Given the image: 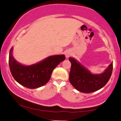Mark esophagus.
<instances>
[{
	"instance_id": "esophagus-1",
	"label": "esophagus",
	"mask_w": 121,
	"mask_h": 121,
	"mask_svg": "<svg viewBox=\"0 0 121 121\" xmlns=\"http://www.w3.org/2000/svg\"><path fill=\"white\" fill-rule=\"evenodd\" d=\"M70 54H71L70 53H69V52H67V53H65V56H66V57H67V58H68V57H69V56H70Z\"/></svg>"
}]
</instances>
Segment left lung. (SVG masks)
Masks as SVG:
<instances>
[{
    "label": "left lung",
    "mask_w": 121,
    "mask_h": 121,
    "mask_svg": "<svg viewBox=\"0 0 121 121\" xmlns=\"http://www.w3.org/2000/svg\"><path fill=\"white\" fill-rule=\"evenodd\" d=\"M71 63L69 80L71 85L78 91L85 93L96 91L104 87L111 77L113 69L111 63L104 72L93 74L72 57L69 58Z\"/></svg>",
    "instance_id": "1"
}]
</instances>
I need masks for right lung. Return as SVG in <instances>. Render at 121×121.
I'll return each instance as SVG.
<instances>
[{
  "label": "right lung",
  "instance_id": "obj_1",
  "mask_svg": "<svg viewBox=\"0 0 121 121\" xmlns=\"http://www.w3.org/2000/svg\"><path fill=\"white\" fill-rule=\"evenodd\" d=\"M13 49L9 58L10 72L18 83L29 89L38 88L48 83L53 69L65 58L64 54L51 56L36 64L24 65L13 56Z\"/></svg>",
  "mask_w": 121,
  "mask_h": 121
}]
</instances>
